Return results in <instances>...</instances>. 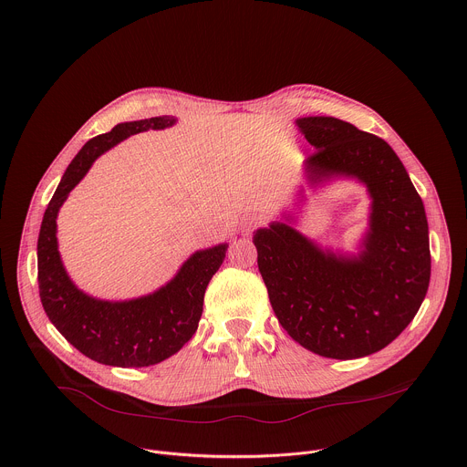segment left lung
Returning a JSON list of instances; mask_svg holds the SVG:
<instances>
[{
    "label": "left lung",
    "instance_id": "left-lung-1",
    "mask_svg": "<svg viewBox=\"0 0 467 467\" xmlns=\"http://www.w3.org/2000/svg\"><path fill=\"white\" fill-rule=\"evenodd\" d=\"M314 153L308 181L357 177L371 195L369 231L358 256L319 249L283 222L253 234L272 308L305 349L338 360L391 344L418 314L431 281L423 202L403 162L379 137L330 116L299 118Z\"/></svg>",
    "mask_w": 467,
    "mask_h": 467
}]
</instances>
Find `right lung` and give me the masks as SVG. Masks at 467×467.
Wrapping results in <instances>:
<instances>
[{
	"instance_id": "add662e5",
	"label": "right lung",
	"mask_w": 467,
	"mask_h": 467,
	"mask_svg": "<svg viewBox=\"0 0 467 467\" xmlns=\"http://www.w3.org/2000/svg\"><path fill=\"white\" fill-rule=\"evenodd\" d=\"M173 116H157L116 125L88 140L66 168L44 213L38 234V292L49 321L85 357L116 368H148L175 355L197 330L205 290L225 258L227 244L193 253L179 274L155 294L130 301L94 299L70 281L57 249V214L70 190L92 162L148 129H164Z\"/></svg>"
}]
</instances>
